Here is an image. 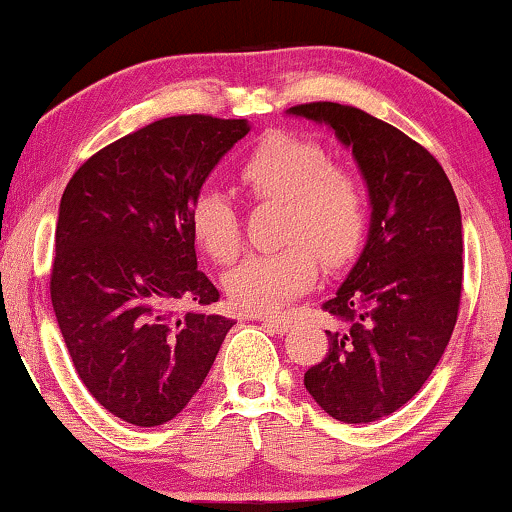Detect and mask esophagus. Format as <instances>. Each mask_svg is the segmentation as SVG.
I'll use <instances>...</instances> for the list:
<instances>
[{
	"label": "esophagus",
	"mask_w": 512,
	"mask_h": 512,
	"mask_svg": "<svg viewBox=\"0 0 512 512\" xmlns=\"http://www.w3.org/2000/svg\"><path fill=\"white\" fill-rule=\"evenodd\" d=\"M258 319H261L265 326H270L272 331L279 333V335H284V333L291 331V319L289 317H282V314H270V317H258Z\"/></svg>",
	"instance_id": "obj_1"
}]
</instances>
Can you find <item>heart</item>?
I'll use <instances>...</instances> for the list:
<instances>
[{
	"mask_svg": "<svg viewBox=\"0 0 512 512\" xmlns=\"http://www.w3.org/2000/svg\"><path fill=\"white\" fill-rule=\"evenodd\" d=\"M244 188L263 200L284 202L282 247L249 254L228 272V298L244 312H272L314 282L317 254L328 265L347 261L366 233V193L349 167L333 165L312 139L270 132L240 163ZM191 230L216 261L240 251V216L219 188H205L191 205Z\"/></svg>",
	"mask_w": 512,
	"mask_h": 512,
	"instance_id": "obj_1",
	"label": "heart"
}]
</instances>
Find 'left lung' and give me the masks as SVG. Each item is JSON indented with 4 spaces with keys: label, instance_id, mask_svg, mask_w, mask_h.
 Listing matches in <instances>:
<instances>
[{
    "label": "left lung",
    "instance_id": "left-lung-1",
    "mask_svg": "<svg viewBox=\"0 0 512 512\" xmlns=\"http://www.w3.org/2000/svg\"><path fill=\"white\" fill-rule=\"evenodd\" d=\"M286 114L328 125L368 188L366 244L321 305L338 328L326 331L324 361L305 373L321 410L368 424L403 408L450 342L464 279L459 202L438 160L394 125L335 102Z\"/></svg>",
    "mask_w": 512,
    "mask_h": 512
}]
</instances>
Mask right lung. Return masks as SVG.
<instances>
[{
	"instance_id": "obj_1",
	"label": "right lung",
	"mask_w": 512,
	"mask_h": 512,
	"mask_svg": "<svg viewBox=\"0 0 512 512\" xmlns=\"http://www.w3.org/2000/svg\"><path fill=\"white\" fill-rule=\"evenodd\" d=\"M247 118L172 116L104 146L62 193L51 300L76 373L111 415L160 426L202 387L235 321L200 307L191 205ZM179 302L192 310L177 315Z\"/></svg>"
}]
</instances>
